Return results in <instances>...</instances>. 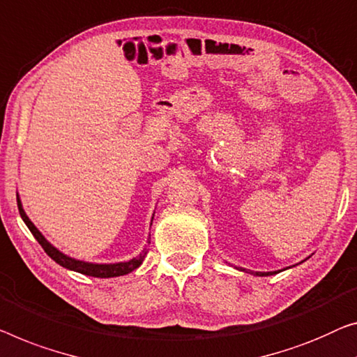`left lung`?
Here are the masks:
<instances>
[{"label": "left lung", "instance_id": "1", "mask_svg": "<svg viewBox=\"0 0 357 357\" xmlns=\"http://www.w3.org/2000/svg\"><path fill=\"white\" fill-rule=\"evenodd\" d=\"M310 258V257H307ZM306 258V259H307ZM306 259H303V261H306ZM301 261V263H303ZM234 268L236 269H238V271H242V273H247V274H253V275H259V278H266V275H274V274H279V273H282V271H285V269H279V271H269V273H259V271H250V269H245V268H241V266H234Z\"/></svg>", "mask_w": 357, "mask_h": 357}]
</instances>
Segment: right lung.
<instances>
[{"label": "right lung", "mask_w": 357, "mask_h": 357, "mask_svg": "<svg viewBox=\"0 0 357 357\" xmlns=\"http://www.w3.org/2000/svg\"><path fill=\"white\" fill-rule=\"evenodd\" d=\"M17 206H19V213L20 218H22L24 222L29 227L30 232L33 234V237L38 241L40 245L43 247V250L47 253V257H51L57 264H61L62 268H66L68 271H75V273L84 274V275H91V278H100V279H107V278H119V275H125L131 271H135L136 268H139L144 261L146 255H147V245L142 248V252L137 255V257L128 259V261H120V263H88V261H82V259H75L68 255L62 253L59 248H56L52 245L51 242H47V238L43 236V234L38 231L33 222L30 221V218L26 216V213L22 206V200H20L19 192H17ZM153 221V215L151 220V226ZM147 243H151V234H149Z\"/></svg>", "instance_id": "1"}]
</instances>
